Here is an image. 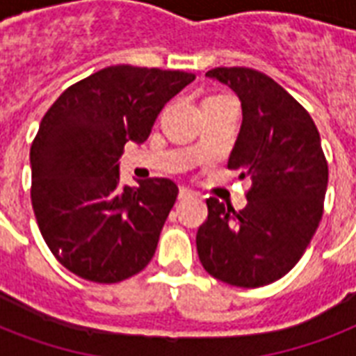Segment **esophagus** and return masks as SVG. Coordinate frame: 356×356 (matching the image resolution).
<instances>
[{
  "mask_svg": "<svg viewBox=\"0 0 356 356\" xmlns=\"http://www.w3.org/2000/svg\"><path fill=\"white\" fill-rule=\"evenodd\" d=\"M190 197H195L194 192L188 188H184V186H181V188H179V200L183 201V200H190Z\"/></svg>",
  "mask_w": 356,
  "mask_h": 356,
  "instance_id": "obj_1",
  "label": "esophagus"
}]
</instances>
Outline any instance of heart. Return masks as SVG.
<instances>
[{
  "mask_svg": "<svg viewBox=\"0 0 356 356\" xmlns=\"http://www.w3.org/2000/svg\"><path fill=\"white\" fill-rule=\"evenodd\" d=\"M222 102H229V97L211 96V97H207L205 102H203V107H207V105H216V103H222Z\"/></svg>",
  "mask_w": 356,
  "mask_h": 356,
  "instance_id": "obj_1",
  "label": "heart"
}]
</instances>
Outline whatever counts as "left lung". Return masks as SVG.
<instances>
[{"label": "left lung", "mask_w": 356, "mask_h": 356, "mask_svg": "<svg viewBox=\"0 0 356 356\" xmlns=\"http://www.w3.org/2000/svg\"><path fill=\"white\" fill-rule=\"evenodd\" d=\"M205 75L227 85L242 103L227 168L251 179V188L240 212L207 200L197 254L214 279L264 286L298 264L320 225L329 179L320 133L310 114L262 72L236 66Z\"/></svg>", "instance_id": "left-lung-1"}]
</instances>
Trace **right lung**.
<instances>
[{"instance_id":"right-lung-1","label":"right lung","mask_w":356,"mask_h":356,"mask_svg":"<svg viewBox=\"0 0 356 356\" xmlns=\"http://www.w3.org/2000/svg\"><path fill=\"white\" fill-rule=\"evenodd\" d=\"M194 79L108 66L66 88L42 118L31 145V201L66 270L111 284L149 264L179 188L159 177L122 188L120 156L129 140H147L162 107Z\"/></svg>"}]
</instances>
